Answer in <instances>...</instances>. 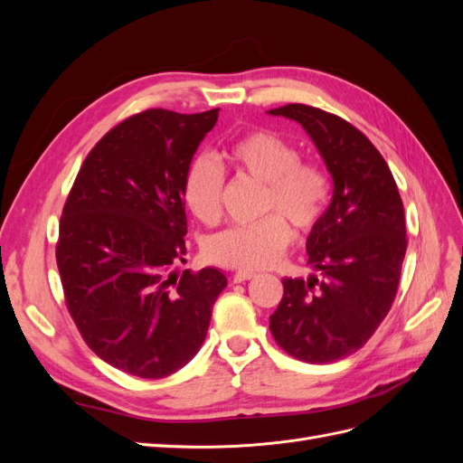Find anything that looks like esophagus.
<instances>
[{
    "label": "esophagus",
    "instance_id": "34e87169",
    "mask_svg": "<svg viewBox=\"0 0 463 463\" xmlns=\"http://www.w3.org/2000/svg\"><path fill=\"white\" fill-rule=\"evenodd\" d=\"M257 274L255 272H247V270H237L233 272V282L235 284H241L245 282V279H253Z\"/></svg>",
    "mask_w": 463,
    "mask_h": 463
}]
</instances>
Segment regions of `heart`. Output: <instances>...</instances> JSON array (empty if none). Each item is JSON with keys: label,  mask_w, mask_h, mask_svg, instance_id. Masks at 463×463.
<instances>
[{"label": "heart", "mask_w": 463, "mask_h": 463, "mask_svg": "<svg viewBox=\"0 0 463 463\" xmlns=\"http://www.w3.org/2000/svg\"><path fill=\"white\" fill-rule=\"evenodd\" d=\"M228 160L241 172L264 181V210H278L247 226H232L204 245L206 257L228 269L262 270L274 264L293 240L288 220L299 230H311L328 201L326 174L272 131H249L226 148ZM223 174L216 162L197 158L185 174L184 203L199 222L213 226L222 214ZM285 215L282 217L281 214Z\"/></svg>", "instance_id": "heart-1"}]
</instances>
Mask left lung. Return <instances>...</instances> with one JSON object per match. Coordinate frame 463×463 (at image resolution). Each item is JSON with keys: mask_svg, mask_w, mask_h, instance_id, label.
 Returning <instances> with one entry per match:
<instances>
[{"mask_svg": "<svg viewBox=\"0 0 463 463\" xmlns=\"http://www.w3.org/2000/svg\"><path fill=\"white\" fill-rule=\"evenodd\" d=\"M266 114L298 121L334 181L307 237L317 274L284 279L270 332L299 361L334 363L367 344L396 298L408 247L402 197L381 152L352 123L305 104Z\"/></svg>", "mask_w": 463, "mask_h": 463, "instance_id": "8db88e82", "label": "left lung"}]
</instances>
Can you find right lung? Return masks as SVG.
<instances>
[{"instance_id": "add662e5", "label": "right lung", "mask_w": 463, "mask_h": 463, "mask_svg": "<svg viewBox=\"0 0 463 463\" xmlns=\"http://www.w3.org/2000/svg\"><path fill=\"white\" fill-rule=\"evenodd\" d=\"M146 109L106 133L63 206L55 249L67 309L92 352L138 378H164L197 355L228 278L185 262L184 181L218 121Z\"/></svg>"}]
</instances>
